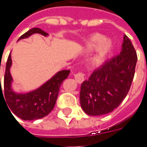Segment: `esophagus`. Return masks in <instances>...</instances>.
<instances>
[{"mask_svg":"<svg viewBox=\"0 0 147 147\" xmlns=\"http://www.w3.org/2000/svg\"><path fill=\"white\" fill-rule=\"evenodd\" d=\"M74 78H75V80L78 83H83V81H84V75L83 73H77L76 75H74Z\"/></svg>","mask_w":147,"mask_h":147,"instance_id":"34e87169","label":"esophagus"}]
</instances>
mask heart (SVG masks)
<instances>
[{
    "label": "heart",
    "mask_w": 147,
    "mask_h": 147,
    "mask_svg": "<svg viewBox=\"0 0 147 147\" xmlns=\"http://www.w3.org/2000/svg\"><path fill=\"white\" fill-rule=\"evenodd\" d=\"M111 47L112 42L109 39L103 38V36L100 34H95L90 37L85 44L86 51L90 52L94 49V53L90 59V65L94 67L101 66L105 61Z\"/></svg>",
    "instance_id": "1"
}]
</instances>
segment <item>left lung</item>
<instances>
[{"label":"left lung","instance_id":"1","mask_svg":"<svg viewBox=\"0 0 147 147\" xmlns=\"http://www.w3.org/2000/svg\"><path fill=\"white\" fill-rule=\"evenodd\" d=\"M137 63L130 39L123 35L120 53L94 71L80 87V105L90 116L109 113L118 107L128 93Z\"/></svg>","mask_w":147,"mask_h":147}]
</instances>
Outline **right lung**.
Instances as JSON below:
<instances>
[{"instance_id":"add662e5","label":"right lung","mask_w":147,"mask_h":147,"mask_svg":"<svg viewBox=\"0 0 147 147\" xmlns=\"http://www.w3.org/2000/svg\"><path fill=\"white\" fill-rule=\"evenodd\" d=\"M34 34H40L45 37L49 36L48 34L44 30L36 27L28 30L18 39V41L27 38ZM11 65L12 61L11 54H9L4 78V92H2V86L0 85V94H1L3 95V93H4L3 98L5 97L4 99L6 101L9 108L8 109L24 120H38L47 116L54 108L60 86L63 81L68 76L70 71H59L35 90L25 93L16 92L12 87L13 78L10 71Z\"/></svg>"}]
</instances>
